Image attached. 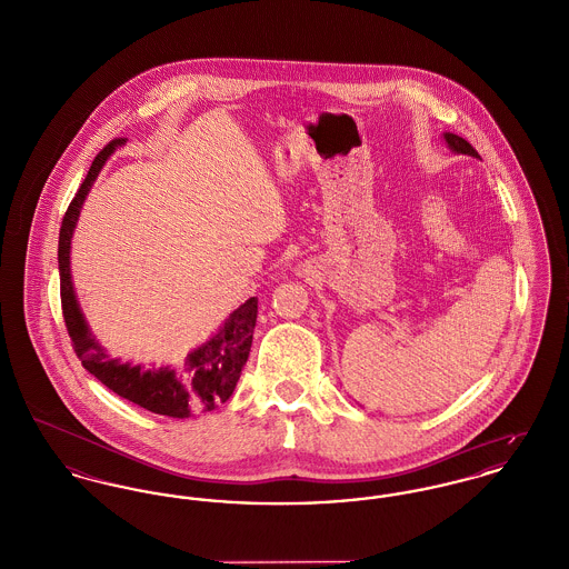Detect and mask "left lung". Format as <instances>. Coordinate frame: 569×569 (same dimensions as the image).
<instances>
[{"mask_svg": "<svg viewBox=\"0 0 569 569\" xmlns=\"http://www.w3.org/2000/svg\"><path fill=\"white\" fill-rule=\"evenodd\" d=\"M442 138H445V142H447V147H449L451 151L457 152V154H468V157H477V159H479V152L475 151L463 138H459V136H455V133H442Z\"/></svg>", "mask_w": 569, "mask_h": 569, "instance_id": "left-lung-1", "label": "left lung"}]
</instances>
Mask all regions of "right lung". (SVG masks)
Here are the masks:
<instances>
[{"mask_svg":"<svg viewBox=\"0 0 569 569\" xmlns=\"http://www.w3.org/2000/svg\"><path fill=\"white\" fill-rule=\"evenodd\" d=\"M124 144L127 140L122 138L112 140L94 157L62 220L58 266L67 330L83 369L101 383H106L118 397L161 417L190 418L196 412H211L220 403L228 401L250 356L252 335L257 326V298H250L239 308H234L220 326V330L196 349H191L179 367L168 365L159 369H144V365L120 362V358H112L108 349L90 332V326L77 302L71 276V241L77 220L101 168Z\"/></svg>","mask_w":569,"mask_h":569,"instance_id":"right-lung-1","label":"right lung"}]
</instances>
